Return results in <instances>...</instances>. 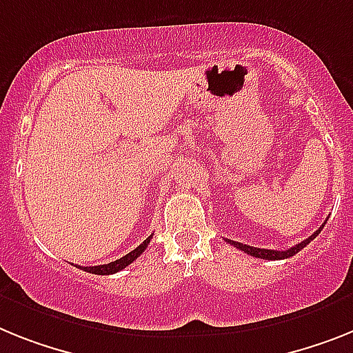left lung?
Segmentation results:
<instances>
[{
  "label": "left lung",
  "mask_w": 353,
  "mask_h": 353,
  "mask_svg": "<svg viewBox=\"0 0 353 353\" xmlns=\"http://www.w3.org/2000/svg\"><path fill=\"white\" fill-rule=\"evenodd\" d=\"M325 226V224H323ZM323 226L319 228V230H316V232L312 233V235L309 236V239H305V241H301L300 244L292 245V248H289V250L285 251H276V250H260V248H253V245H248V244H242V242H235V241H230L228 239L226 242H230L232 245H235L236 250L244 251V253L251 254V256H256V259H263V260H283V259H289V256H292V254H296L298 251H301L305 248V245L309 244L310 241H314L316 236H318V233L321 232Z\"/></svg>",
  "instance_id": "1"
}]
</instances>
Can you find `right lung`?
<instances>
[{
  "label": "right lung",
  "instance_id": "add662e5",
  "mask_svg": "<svg viewBox=\"0 0 353 353\" xmlns=\"http://www.w3.org/2000/svg\"><path fill=\"white\" fill-rule=\"evenodd\" d=\"M150 239H152V235L147 236L143 241V244H140L136 250H132L131 253H127L125 256H121V259L114 260V262H109V263H103V265H90V268H82V265H75V268L82 269V271L85 272H91V274H114V272L121 271V269H125L129 263L134 262L138 256H140L141 253H143L145 250H147V245H149Z\"/></svg>",
  "mask_w": 353,
  "mask_h": 353
}]
</instances>
